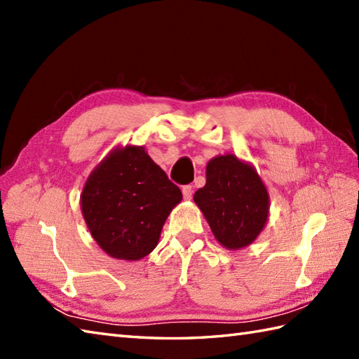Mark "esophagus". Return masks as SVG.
<instances>
[{
    "label": "esophagus",
    "mask_w": 359,
    "mask_h": 359,
    "mask_svg": "<svg viewBox=\"0 0 359 359\" xmlns=\"http://www.w3.org/2000/svg\"><path fill=\"white\" fill-rule=\"evenodd\" d=\"M182 193H184V199L189 201L193 197V187L191 185H185L182 187Z\"/></svg>",
    "instance_id": "1"
}]
</instances>
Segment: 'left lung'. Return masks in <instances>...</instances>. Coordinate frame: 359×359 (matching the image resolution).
<instances>
[{
    "label": "left lung",
    "instance_id": "1",
    "mask_svg": "<svg viewBox=\"0 0 359 359\" xmlns=\"http://www.w3.org/2000/svg\"><path fill=\"white\" fill-rule=\"evenodd\" d=\"M215 238L236 250L250 245L269 217V193L255 168L233 156H219L207 165V184L194 193Z\"/></svg>",
    "mask_w": 359,
    "mask_h": 359
}]
</instances>
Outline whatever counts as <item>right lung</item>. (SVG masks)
I'll use <instances>...</instances> for the list:
<instances>
[{"label": "right lung", "instance_id": "1", "mask_svg": "<svg viewBox=\"0 0 359 359\" xmlns=\"http://www.w3.org/2000/svg\"><path fill=\"white\" fill-rule=\"evenodd\" d=\"M182 191L143 147L112 151L89 175L81 211L90 234L109 256L137 261L157 247Z\"/></svg>", "mask_w": 359, "mask_h": 359}]
</instances>
